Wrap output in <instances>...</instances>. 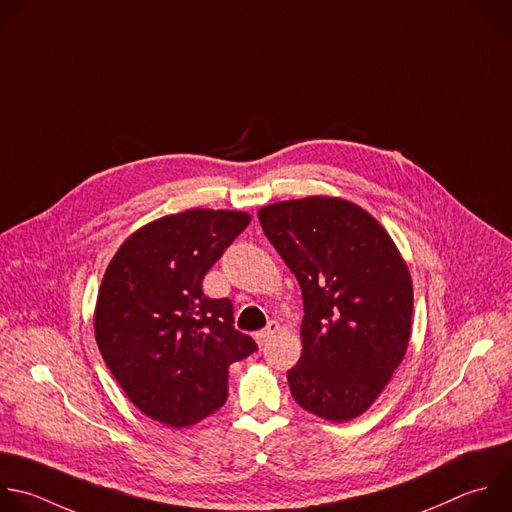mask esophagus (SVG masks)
Masks as SVG:
<instances>
[{
	"mask_svg": "<svg viewBox=\"0 0 512 512\" xmlns=\"http://www.w3.org/2000/svg\"><path fill=\"white\" fill-rule=\"evenodd\" d=\"M277 331H279V321H269L265 329H261L259 333H255L257 344H259V346H265Z\"/></svg>",
	"mask_w": 512,
	"mask_h": 512,
	"instance_id": "esophagus-1",
	"label": "esophagus"
}]
</instances>
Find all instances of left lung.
I'll return each instance as SVG.
<instances>
[{"instance_id": "obj_1", "label": "left lung", "mask_w": 512, "mask_h": 512, "mask_svg": "<svg viewBox=\"0 0 512 512\" xmlns=\"http://www.w3.org/2000/svg\"><path fill=\"white\" fill-rule=\"evenodd\" d=\"M263 233L303 295V352L287 372L295 402L329 422L364 414L404 360L412 279L388 231L337 197L259 209Z\"/></svg>"}]
</instances>
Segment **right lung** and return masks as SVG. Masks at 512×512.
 <instances>
[{
  "mask_svg": "<svg viewBox=\"0 0 512 512\" xmlns=\"http://www.w3.org/2000/svg\"><path fill=\"white\" fill-rule=\"evenodd\" d=\"M249 223L241 211L166 215L132 233L104 273L98 350L130 402L160 424L185 428L219 410L229 366L257 350L233 327L231 299L203 293L207 271Z\"/></svg>",
  "mask_w": 512,
  "mask_h": 512,
  "instance_id": "add662e5",
  "label": "right lung"
}]
</instances>
